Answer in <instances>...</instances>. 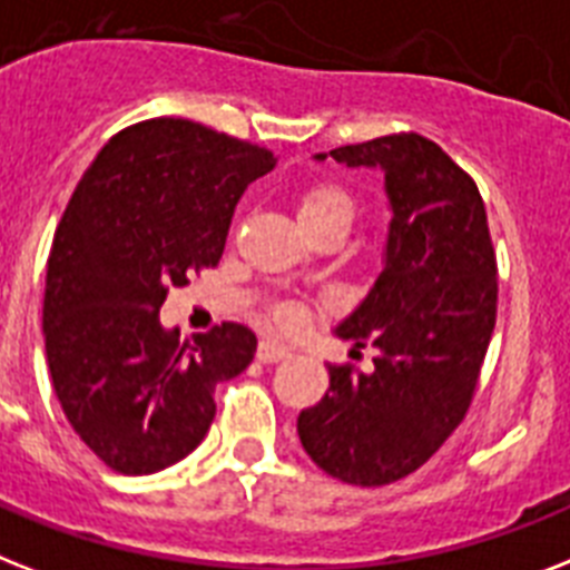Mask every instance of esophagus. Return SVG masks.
Masks as SVG:
<instances>
[{
    "instance_id": "34e87169",
    "label": "esophagus",
    "mask_w": 570,
    "mask_h": 570,
    "mask_svg": "<svg viewBox=\"0 0 570 570\" xmlns=\"http://www.w3.org/2000/svg\"><path fill=\"white\" fill-rule=\"evenodd\" d=\"M289 354H293V351L275 340H263L261 345H257V360H261V363H281V360H286Z\"/></svg>"
}]
</instances>
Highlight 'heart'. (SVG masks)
<instances>
[{
  "instance_id": "1",
  "label": "heart",
  "mask_w": 570,
  "mask_h": 570,
  "mask_svg": "<svg viewBox=\"0 0 570 570\" xmlns=\"http://www.w3.org/2000/svg\"><path fill=\"white\" fill-rule=\"evenodd\" d=\"M298 216L301 222H316V219H333V216H340V219H354V202L342 187L336 184H316V187H309L298 202ZM277 318L284 322V325H293L298 313L295 307H281L277 309Z\"/></svg>"
}]
</instances>
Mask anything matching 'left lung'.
<instances>
[{
	"label": "left lung",
	"instance_id": "left-lung-1",
	"mask_svg": "<svg viewBox=\"0 0 570 570\" xmlns=\"http://www.w3.org/2000/svg\"><path fill=\"white\" fill-rule=\"evenodd\" d=\"M381 169L390 205L383 269L333 333L377 348L372 372L331 365V390L298 415L318 469L351 485L413 474L460 424L494 331L498 266L478 184L419 134L313 155Z\"/></svg>",
	"mask_w": 570,
	"mask_h": 570
}]
</instances>
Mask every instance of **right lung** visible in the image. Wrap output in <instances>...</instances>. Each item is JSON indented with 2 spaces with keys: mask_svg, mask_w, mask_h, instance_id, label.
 I'll list each match as a JSON object with an SVG mask.
<instances>
[{
  "mask_svg": "<svg viewBox=\"0 0 570 570\" xmlns=\"http://www.w3.org/2000/svg\"><path fill=\"white\" fill-rule=\"evenodd\" d=\"M275 164L189 119H149L110 137L78 180L46 263L43 340L55 395L108 469L155 474L196 451L216 383L254 360L245 325L180 345L160 307L219 263L239 196Z\"/></svg>",
  "mask_w": 570,
  "mask_h": 570,
  "instance_id": "obj_1",
  "label": "right lung"
}]
</instances>
